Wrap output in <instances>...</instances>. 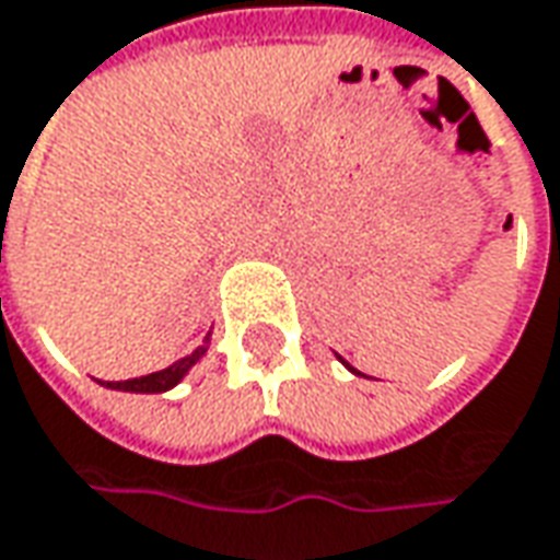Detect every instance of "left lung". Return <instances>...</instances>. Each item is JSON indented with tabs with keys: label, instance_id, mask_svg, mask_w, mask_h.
I'll list each match as a JSON object with an SVG mask.
<instances>
[{
	"label": "left lung",
	"instance_id": "left-lung-1",
	"mask_svg": "<svg viewBox=\"0 0 560 560\" xmlns=\"http://www.w3.org/2000/svg\"><path fill=\"white\" fill-rule=\"evenodd\" d=\"M352 371H355V368H352Z\"/></svg>",
	"mask_w": 560,
	"mask_h": 560
}]
</instances>
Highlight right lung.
<instances>
[{
    "instance_id": "add662e5",
    "label": "right lung",
    "mask_w": 560,
    "mask_h": 560,
    "mask_svg": "<svg viewBox=\"0 0 560 560\" xmlns=\"http://www.w3.org/2000/svg\"><path fill=\"white\" fill-rule=\"evenodd\" d=\"M211 336V334H208ZM208 336H205V342L196 349V352H189L180 361H174L171 368H164V371H155V374H145V376H133V380H118V383H102V386H108V389H120V393H167V389H174L180 380L186 376V371L199 361V358L208 352Z\"/></svg>"
}]
</instances>
